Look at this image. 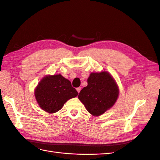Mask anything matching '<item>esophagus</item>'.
Here are the masks:
<instances>
[{"instance_id": "1", "label": "esophagus", "mask_w": 160, "mask_h": 160, "mask_svg": "<svg viewBox=\"0 0 160 160\" xmlns=\"http://www.w3.org/2000/svg\"><path fill=\"white\" fill-rule=\"evenodd\" d=\"M77 92H78V93H79V92H80V91H81V88H77Z\"/></svg>"}]
</instances>
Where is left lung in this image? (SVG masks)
<instances>
[{
  "instance_id": "1",
  "label": "left lung",
  "mask_w": 160,
  "mask_h": 160,
  "mask_svg": "<svg viewBox=\"0 0 160 160\" xmlns=\"http://www.w3.org/2000/svg\"><path fill=\"white\" fill-rule=\"evenodd\" d=\"M119 89L113 77L108 72H91L88 79V86L80 91L79 99L93 116H99L115 104Z\"/></svg>"
}]
</instances>
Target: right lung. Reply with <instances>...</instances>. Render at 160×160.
I'll return each instance as SVG.
<instances>
[{"label": "right lung", "instance_id": "right-lung-1", "mask_svg": "<svg viewBox=\"0 0 160 160\" xmlns=\"http://www.w3.org/2000/svg\"><path fill=\"white\" fill-rule=\"evenodd\" d=\"M77 95L78 92L72 88L70 81L60 74L44 77L35 90L39 107L49 113L57 112L65 102Z\"/></svg>", "mask_w": 160, "mask_h": 160}]
</instances>
